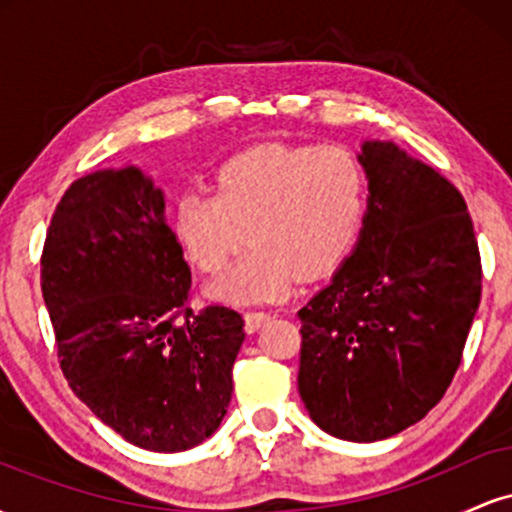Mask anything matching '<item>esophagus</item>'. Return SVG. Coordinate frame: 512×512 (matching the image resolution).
<instances>
[{
	"label": "esophagus",
	"mask_w": 512,
	"mask_h": 512,
	"mask_svg": "<svg viewBox=\"0 0 512 512\" xmlns=\"http://www.w3.org/2000/svg\"><path fill=\"white\" fill-rule=\"evenodd\" d=\"M267 320L269 313H264V310H250V313H245V330L257 332Z\"/></svg>",
	"instance_id": "1"
}]
</instances>
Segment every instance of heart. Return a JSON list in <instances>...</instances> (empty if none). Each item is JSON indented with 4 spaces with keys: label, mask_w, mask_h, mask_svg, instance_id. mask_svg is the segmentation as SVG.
Segmentation results:
<instances>
[{
    "label": "heart",
    "mask_w": 512,
    "mask_h": 512,
    "mask_svg": "<svg viewBox=\"0 0 512 512\" xmlns=\"http://www.w3.org/2000/svg\"><path fill=\"white\" fill-rule=\"evenodd\" d=\"M366 211V170L351 149L257 146L226 161L216 192L180 197L175 226L187 255L219 272L245 243L240 260L209 284L221 303L272 301L291 289L296 272H330L354 245Z\"/></svg>",
    "instance_id": "heart-1"
}]
</instances>
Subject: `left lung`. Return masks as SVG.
<instances>
[{
  "mask_svg": "<svg viewBox=\"0 0 512 512\" xmlns=\"http://www.w3.org/2000/svg\"><path fill=\"white\" fill-rule=\"evenodd\" d=\"M368 199L351 255L298 310V392L334 438L375 443L440 402L479 308L481 260L467 204L395 142L358 151Z\"/></svg>",
  "mask_w": 512,
  "mask_h": 512,
  "instance_id": "1",
  "label": "left lung"
}]
</instances>
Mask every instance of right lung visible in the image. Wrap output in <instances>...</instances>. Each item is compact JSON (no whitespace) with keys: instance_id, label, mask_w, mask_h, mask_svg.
<instances>
[{"instance_id":"1","label":"right lung","mask_w":512,"mask_h":512,"mask_svg":"<svg viewBox=\"0 0 512 512\" xmlns=\"http://www.w3.org/2000/svg\"><path fill=\"white\" fill-rule=\"evenodd\" d=\"M40 267L64 378L105 426L151 452L214 436L245 322L223 305L185 308L190 267L166 195L142 168L76 180L52 214Z\"/></svg>"}]
</instances>
